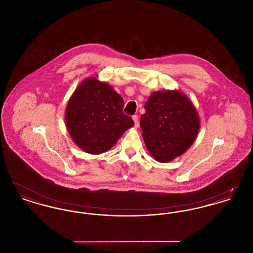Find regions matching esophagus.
Returning <instances> with one entry per match:
<instances>
[{
    "mask_svg": "<svg viewBox=\"0 0 253 253\" xmlns=\"http://www.w3.org/2000/svg\"><path fill=\"white\" fill-rule=\"evenodd\" d=\"M132 120H133V122H134V127H135V128H137V127H138V125H139V122H138V117H137V115H134V116H132Z\"/></svg>",
    "mask_w": 253,
    "mask_h": 253,
    "instance_id": "esophagus-1",
    "label": "esophagus"
}]
</instances>
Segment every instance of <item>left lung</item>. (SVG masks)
<instances>
[{
  "instance_id": "obj_1",
  "label": "left lung",
  "mask_w": 253,
  "mask_h": 253,
  "mask_svg": "<svg viewBox=\"0 0 253 253\" xmlns=\"http://www.w3.org/2000/svg\"><path fill=\"white\" fill-rule=\"evenodd\" d=\"M140 127L150 154L169 162L185 153L199 131V117L190 99L178 91L153 93L144 105Z\"/></svg>"
}]
</instances>
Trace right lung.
I'll use <instances>...</instances> for the list:
<instances>
[{"instance_id": "1", "label": "right lung", "mask_w": 253, "mask_h": 253, "mask_svg": "<svg viewBox=\"0 0 253 253\" xmlns=\"http://www.w3.org/2000/svg\"><path fill=\"white\" fill-rule=\"evenodd\" d=\"M123 106V98L113 87L96 78L87 79L66 107V126L73 141L92 155L106 152L134 124L122 112Z\"/></svg>"}]
</instances>
